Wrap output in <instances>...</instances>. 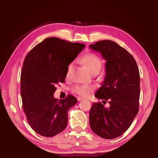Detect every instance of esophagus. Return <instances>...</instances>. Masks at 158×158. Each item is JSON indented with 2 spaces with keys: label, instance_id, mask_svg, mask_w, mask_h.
<instances>
[{
  "label": "esophagus",
  "instance_id": "1",
  "mask_svg": "<svg viewBox=\"0 0 158 158\" xmlns=\"http://www.w3.org/2000/svg\"><path fill=\"white\" fill-rule=\"evenodd\" d=\"M83 99V98H78V101H81V100H82Z\"/></svg>",
  "mask_w": 158,
  "mask_h": 158
}]
</instances>
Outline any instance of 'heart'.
<instances>
[{
	"label": "heart",
	"instance_id": "b5f03b06",
	"mask_svg": "<svg viewBox=\"0 0 158 158\" xmlns=\"http://www.w3.org/2000/svg\"><path fill=\"white\" fill-rule=\"evenodd\" d=\"M82 63L87 66V68L92 74L95 73H99L102 66V60L99 57L94 53L85 54L82 57ZM74 69V63L72 62L66 69V78H70ZM94 88L92 85L85 84H77L75 85L72 89L73 92L81 97L88 98L93 92Z\"/></svg>",
	"mask_w": 158,
	"mask_h": 158
}]
</instances>
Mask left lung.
Masks as SVG:
<instances>
[{
  "mask_svg": "<svg viewBox=\"0 0 158 158\" xmlns=\"http://www.w3.org/2000/svg\"><path fill=\"white\" fill-rule=\"evenodd\" d=\"M106 60V76L95 96L108 102L94 103L89 111L92 131L105 139L120 136L130 127L139 109L140 73L134 57L117 43L99 41L89 45Z\"/></svg>",
  "mask_w": 158,
  "mask_h": 158,
  "instance_id": "obj_1",
  "label": "left lung"
}]
</instances>
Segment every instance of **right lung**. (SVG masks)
I'll list each match as a JSON object with an SVG mask.
<instances>
[{"label":"right lung","instance_id":"1","mask_svg":"<svg viewBox=\"0 0 158 158\" xmlns=\"http://www.w3.org/2000/svg\"><path fill=\"white\" fill-rule=\"evenodd\" d=\"M85 45L49 37L27 54L21 72L22 107L31 128L39 135L52 137L67 125L68 111L77 99L68 95L54 98L55 85L64 82L68 65Z\"/></svg>","mask_w":158,"mask_h":158}]
</instances>
